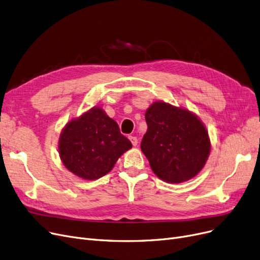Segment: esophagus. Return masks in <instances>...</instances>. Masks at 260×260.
<instances>
[{"instance_id": "obj_1", "label": "esophagus", "mask_w": 260, "mask_h": 260, "mask_svg": "<svg viewBox=\"0 0 260 260\" xmlns=\"http://www.w3.org/2000/svg\"><path fill=\"white\" fill-rule=\"evenodd\" d=\"M128 138H129V140H131V142H132V144H133L134 146H136V145L138 144V139H137V137L129 136Z\"/></svg>"}]
</instances>
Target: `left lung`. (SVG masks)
<instances>
[{"instance_id":"1","label":"left lung","mask_w":260,"mask_h":260,"mask_svg":"<svg viewBox=\"0 0 260 260\" xmlns=\"http://www.w3.org/2000/svg\"><path fill=\"white\" fill-rule=\"evenodd\" d=\"M148 131L141 151L158 178L170 184L191 179L204 168L210 153L208 132L190 110L164 101L145 111Z\"/></svg>"}]
</instances>
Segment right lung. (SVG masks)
Listing matches in <instances>:
<instances>
[{"label": "right lung", "instance_id": "1", "mask_svg": "<svg viewBox=\"0 0 260 260\" xmlns=\"http://www.w3.org/2000/svg\"><path fill=\"white\" fill-rule=\"evenodd\" d=\"M132 142L120 133L118 123L98 106L66 124L58 140L63 166L74 175L94 180L111 171Z\"/></svg>", "mask_w": 260, "mask_h": 260}]
</instances>
